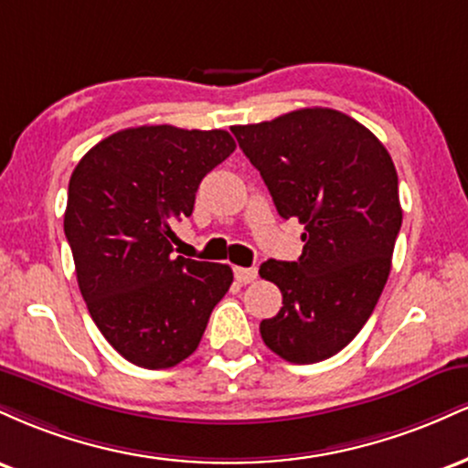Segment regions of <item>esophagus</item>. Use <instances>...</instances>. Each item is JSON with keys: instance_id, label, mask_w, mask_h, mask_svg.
Listing matches in <instances>:
<instances>
[{"instance_id": "esophagus-1", "label": "esophagus", "mask_w": 468, "mask_h": 468, "mask_svg": "<svg viewBox=\"0 0 468 468\" xmlns=\"http://www.w3.org/2000/svg\"><path fill=\"white\" fill-rule=\"evenodd\" d=\"M233 275H235V282H238V283H250V282H255V279H257V268L235 266Z\"/></svg>"}]
</instances>
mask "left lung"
<instances>
[{
  "label": "left lung",
  "mask_w": 468,
  "mask_h": 468,
  "mask_svg": "<svg viewBox=\"0 0 468 468\" xmlns=\"http://www.w3.org/2000/svg\"><path fill=\"white\" fill-rule=\"evenodd\" d=\"M230 132L279 216L305 227L297 261L260 266L283 294L261 338L288 363L325 361L361 332L388 283L402 224L396 166L367 127L327 107Z\"/></svg>",
  "instance_id": "obj_1"
}]
</instances>
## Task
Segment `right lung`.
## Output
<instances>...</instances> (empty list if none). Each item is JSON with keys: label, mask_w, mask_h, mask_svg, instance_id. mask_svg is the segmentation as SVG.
Masks as SVG:
<instances>
[{"label": "right lung", "mask_w": 468, "mask_h": 468, "mask_svg": "<svg viewBox=\"0 0 468 468\" xmlns=\"http://www.w3.org/2000/svg\"><path fill=\"white\" fill-rule=\"evenodd\" d=\"M235 152L224 130L130 127L74 166L63 230L96 327L122 358L174 367L200 346L233 283L227 264L171 255L204 176Z\"/></svg>", "instance_id": "obj_1"}]
</instances>
